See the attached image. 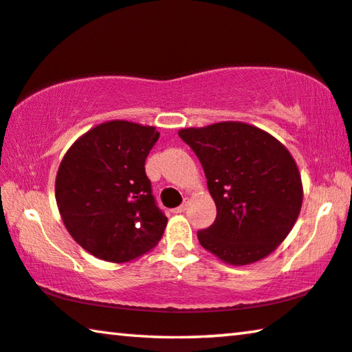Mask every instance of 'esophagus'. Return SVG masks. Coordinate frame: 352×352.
Wrapping results in <instances>:
<instances>
[{"instance_id":"esophagus-1","label":"esophagus","mask_w":352,"mask_h":352,"mask_svg":"<svg viewBox=\"0 0 352 352\" xmlns=\"http://www.w3.org/2000/svg\"><path fill=\"white\" fill-rule=\"evenodd\" d=\"M186 207H188V204L185 202V204H182L180 207H177V208H174V213H183L186 210Z\"/></svg>"}]
</instances>
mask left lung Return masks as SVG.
<instances>
[{
	"instance_id": "8db88e82",
	"label": "left lung",
	"mask_w": 352,
	"mask_h": 352,
	"mask_svg": "<svg viewBox=\"0 0 352 352\" xmlns=\"http://www.w3.org/2000/svg\"><path fill=\"white\" fill-rule=\"evenodd\" d=\"M201 161L217 219L201 245L232 265L269 256L297 221L302 180L283 144L256 126L223 122L178 131Z\"/></svg>"
}]
</instances>
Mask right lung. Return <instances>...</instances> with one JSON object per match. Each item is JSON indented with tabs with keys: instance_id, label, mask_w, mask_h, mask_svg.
<instances>
[{
	"instance_id": "1",
	"label": "right lung",
	"mask_w": 352,
	"mask_h": 352,
	"mask_svg": "<svg viewBox=\"0 0 352 352\" xmlns=\"http://www.w3.org/2000/svg\"><path fill=\"white\" fill-rule=\"evenodd\" d=\"M158 139L153 126L113 120L83 134L63 158L55 183L63 223L96 258L128 262L164 234L167 218L145 174Z\"/></svg>"
}]
</instances>
